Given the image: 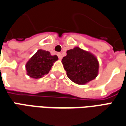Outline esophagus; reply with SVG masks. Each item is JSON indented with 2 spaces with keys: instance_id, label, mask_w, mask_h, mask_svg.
Instances as JSON below:
<instances>
[{
  "instance_id": "34e87169",
  "label": "esophagus",
  "mask_w": 126,
  "mask_h": 126,
  "mask_svg": "<svg viewBox=\"0 0 126 126\" xmlns=\"http://www.w3.org/2000/svg\"><path fill=\"white\" fill-rule=\"evenodd\" d=\"M58 56L60 60H62V53H58Z\"/></svg>"
}]
</instances>
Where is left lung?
Listing matches in <instances>:
<instances>
[{
  "label": "left lung",
  "instance_id": "1",
  "mask_svg": "<svg viewBox=\"0 0 126 126\" xmlns=\"http://www.w3.org/2000/svg\"><path fill=\"white\" fill-rule=\"evenodd\" d=\"M62 62L67 77L77 84H87L95 79L99 73L96 56L78 47L68 50Z\"/></svg>",
  "mask_w": 126,
  "mask_h": 126
}]
</instances>
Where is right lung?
Returning <instances> with one entry per match:
<instances>
[{
  "instance_id": "add662e5",
  "label": "right lung",
  "mask_w": 126,
  "mask_h": 126,
  "mask_svg": "<svg viewBox=\"0 0 126 126\" xmlns=\"http://www.w3.org/2000/svg\"><path fill=\"white\" fill-rule=\"evenodd\" d=\"M58 60L56 55H51L50 52L39 49L26 63L27 74L34 79L42 78L48 74L55 62Z\"/></svg>"
}]
</instances>
